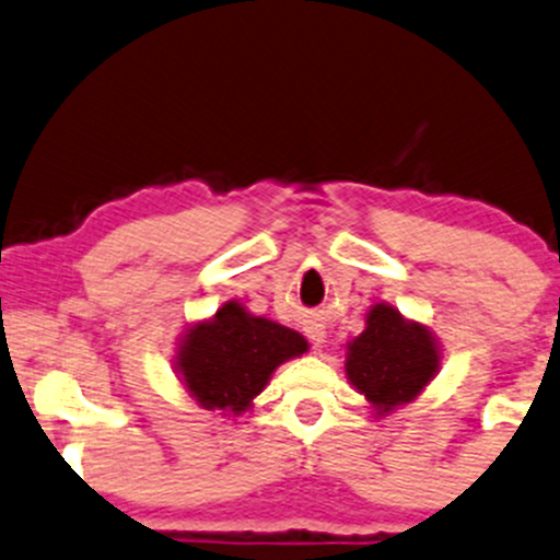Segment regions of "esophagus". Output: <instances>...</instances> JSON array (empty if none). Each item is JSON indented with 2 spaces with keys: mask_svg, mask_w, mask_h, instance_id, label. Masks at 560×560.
Here are the masks:
<instances>
[{
  "mask_svg": "<svg viewBox=\"0 0 560 560\" xmlns=\"http://www.w3.org/2000/svg\"><path fill=\"white\" fill-rule=\"evenodd\" d=\"M322 338H325V335H322V329H311V340H314V343H322Z\"/></svg>",
  "mask_w": 560,
  "mask_h": 560,
  "instance_id": "34e87169",
  "label": "esophagus"
}]
</instances>
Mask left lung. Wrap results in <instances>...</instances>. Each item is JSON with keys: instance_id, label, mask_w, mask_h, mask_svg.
<instances>
[{"instance_id": "left-lung-1", "label": "left lung", "mask_w": 560, "mask_h": 560, "mask_svg": "<svg viewBox=\"0 0 560 560\" xmlns=\"http://www.w3.org/2000/svg\"><path fill=\"white\" fill-rule=\"evenodd\" d=\"M438 370V346L421 325L405 322L392 305H375L368 327L349 346L346 373L375 410L410 402Z\"/></svg>"}]
</instances>
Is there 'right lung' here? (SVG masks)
Segmentation results:
<instances>
[{"label":"right lung","instance_id":"1","mask_svg":"<svg viewBox=\"0 0 560 560\" xmlns=\"http://www.w3.org/2000/svg\"><path fill=\"white\" fill-rule=\"evenodd\" d=\"M305 338L238 303H225L211 322L192 327L179 351L182 381L206 410L241 413L284 359L303 354Z\"/></svg>","mask_w":560,"mask_h":560}]
</instances>
